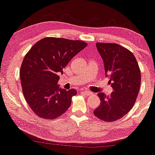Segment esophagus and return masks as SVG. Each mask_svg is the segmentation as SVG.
<instances>
[{
    "label": "esophagus",
    "instance_id": "esophagus-1",
    "mask_svg": "<svg viewBox=\"0 0 155 155\" xmlns=\"http://www.w3.org/2000/svg\"><path fill=\"white\" fill-rule=\"evenodd\" d=\"M82 92L84 93L85 96H90V95H91V92L88 91H82Z\"/></svg>",
    "mask_w": 155,
    "mask_h": 155
}]
</instances>
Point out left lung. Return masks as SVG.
I'll return each mask as SVG.
<instances>
[{
	"label": "left lung",
	"instance_id": "1",
	"mask_svg": "<svg viewBox=\"0 0 155 155\" xmlns=\"http://www.w3.org/2000/svg\"><path fill=\"white\" fill-rule=\"evenodd\" d=\"M96 45L113 91L110 96L98 93L101 104L94 113L105 122H113L122 118L133 107L141 84V73L135 56L127 49L115 43L97 42Z\"/></svg>",
	"mask_w": 155,
	"mask_h": 155
}]
</instances>
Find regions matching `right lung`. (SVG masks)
Masks as SVG:
<instances>
[{"mask_svg":"<svg viewBox=\"0 0 155 155\" xmlns=\"http://www.w3.org/2000/svg\"><path fill=\"white\" fill-rule=\"evenodd\" d=\"M86 46L81 40L45 38L26 54L20 67V81L27 104L38 116L54 120L71 106L76 91L59 88V74Z\"/></svg>","mask_w":155,"mask_h":155,"instance_id":"add662e5","label":"right lung"}]
</instances>
